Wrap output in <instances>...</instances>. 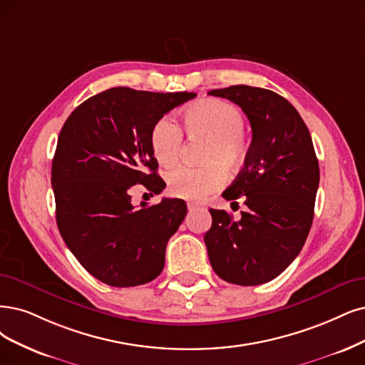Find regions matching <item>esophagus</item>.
Masks as SVG:
<instances>
[{
  "label": "esophagus",
  "instance_id": "esophagus-1",
  "mask_svg": "<svg viewBox=\"0 0 365 365\" xmlns=\"http://www.w3.org/2000/svg\"><path fill=\"white\" fill-rule=\"evenodd\" d=\"M187 209H190L191 212L197 210V209H205V205L197 203V201H190V203H187Z\"/></svg>",
  "mask_w": 365,
  "mask_h": 365
}]
</instances>
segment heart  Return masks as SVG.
<instances>
[{"instance_id": "heart-1", "label": "heart", "mask_w": 365, "mask_h": 365, "mask_svg": "<svg viewBox=\"0 0 365 365\" xmlns=\"http://www.w3.org/2000/svg\"><path fill=\"white\" fill-rule=\"evenodd\" d=\"M182 120L185 130L191 137L209 140L203 156L206 165L174 168L167 174V186L174 197L200 200L218 191L225 183L222 165L235 171L244 164L248 152L245 118L230 102L203 99L187 108ZM182 144L183 135L170 117H162L153 125L150 148L162 167H171L179 160Z\"/></svg>"}]
</instances>
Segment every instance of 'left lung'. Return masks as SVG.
Returning <instances> with one entry per match:
<instances>
[{
    "instance_id": "1",
    "label": "left lung",
    "mask_w": 365,
    "mask_h": 365,
    "mask_svg": "<svg viewBox=\"0 0 365 365\" xmlns=\"http://www.w3.org/2000/svg\"><path fill=\"white\" fill-rule=\"evenodd\" d=\"M242 108L252 140L245 167L222 192L247 212L233 220L210 209L205 235L215 274L237 286H259L277 278L305 244L314 217L319 162L312 135L294 106L279 94L259 87L232 86L212 90Z\"/></svg>"
}]
</instances>
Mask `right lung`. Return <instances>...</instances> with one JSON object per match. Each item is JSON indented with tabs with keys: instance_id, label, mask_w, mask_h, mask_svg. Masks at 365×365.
I'll return each mask as SVG.
<instances>
[{
	"instance_id": "1",
	"label": "right lung",
	"mask_w": 365,
	"mask_h": 365,
	"mask_svg": "<svg viewBox=\"0 0 365 365\" xmlns=\"http://www.w3.org/2000/svg\"><path fill=\"white\" fill-rule=\"evenodd\" d=\"M195 96L114 87L81 103L61 128L51 170L58 230L86 271L108 286H141L164 269L168 239L186 217L185 201L164 198L135 209L130 190H164L152 128Z\"/></svg>"
}]
</instances>
